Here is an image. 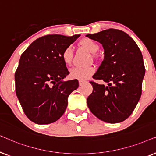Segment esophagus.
I'll use <instances>...</instances> for the list:
<instances>
[{"mask_svg": "<svg viewBox=\"0 0 156 156\" xmlns=\"http://www.w3.org/2000/svg\"><path fill=\"white\" fill-rule=\"evenodd\" d=\"M86 82H87L85 80H79V84H80V86H82V85Z\"/></svg>", "mask_w": 156, "mask_h": 156, "instance_id": "esophagus-1", "label": "esophagus"}]
</instances>
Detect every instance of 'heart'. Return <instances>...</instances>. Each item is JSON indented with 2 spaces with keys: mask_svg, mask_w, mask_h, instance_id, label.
<instances>
[{
  "mask_svg": "<svg viewBox=\"0 0 156 156\" xmlns=\"http://www.w3.org/2000/svg\"><path fill=\"white\" fill-rule=\"evenodd\" d=\"M80 45L91 53H96L99 50V45L95 41L89 38H84L80 42ZM73 48L72 46H67L63 51L62 58L64 63L67 65H69L72 62L73 57ZM94 73V68L91 66L86 67H75L70 70V76L72 79L84 80L90 77Z\"/></svg>",
  "mask_w": 156,
  "mask_h": 156,
  "instance_id": "1",
  "label": "heart"
}]
</instances>
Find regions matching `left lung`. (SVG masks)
Returning <instances> with one entry per match:
<instances>
[{"instance_id": "1", "label": "left lung", "mask_w": 156, "mask_h": 156, "mask_svg": "<svg viewBox=\"0 0 156 156\" xmlns=\"http://www.w3.org/2000/svg\"><path fill=\"white\" fill-rule=\"evenodd\" d=\"M86 36L103 46L104 60L93 78L107 83L105 86L90 82L93 91L87 98V105L100 120L122 122L132 114L141 96L146 71L142 53L136 42L119 30Z\"/></svg>"}]
</instances>
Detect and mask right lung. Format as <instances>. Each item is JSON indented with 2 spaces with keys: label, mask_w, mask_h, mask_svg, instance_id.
Here are the masks:
<instances>
[{
  "label": "right lung",
  "mask_w": 156,
  "mask_h": 156,
  "mask_svg": "<svg viewBox=\"0 0 156 156\" xmlns=\"http://www.w3.org/2000/svg\"><path fill=\"white\" fill-rule=\"evenodd\" d=\"M80 36H43L21 55L15 73L16 95L25 114L33 122L48 124L65 113L68 97L78 88L79 82L63 81L69 72L62 55Z\"/></svg>",
  "instance_id": "1"
}]
</instances>
